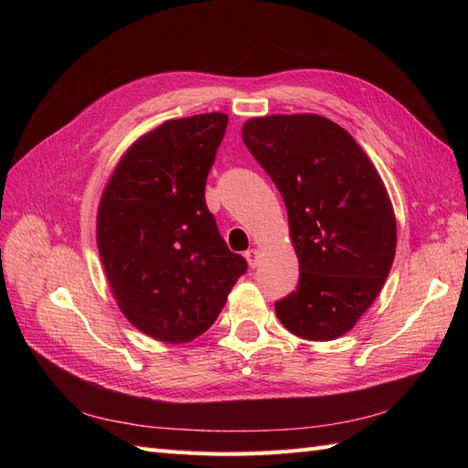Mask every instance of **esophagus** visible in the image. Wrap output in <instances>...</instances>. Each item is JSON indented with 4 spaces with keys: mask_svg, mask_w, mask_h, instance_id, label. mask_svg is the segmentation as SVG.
<instances>
[{
    "mask_svg": "<svg viewBox=\"0 0 468 468\" xmlns=\"http://www.w3.org/2000/svg\"><path fill=\"white\" fill-rule=\"evenodd\" d=\"M246 260L250 267H258L260 265V251L258 250H248L246 251Z\"/></svg>",
    "mask_w": 468,
    "mask_h": 468,
    "instance_id": "esophagus-1",
    "label": "esophagus"
}]
</instances>
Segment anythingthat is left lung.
I'll use <instances>...</instances> for the list:
<instances>
[{
  "instance_id": "8db88e82",
  "label": "left lung",
  "mask_w": 468,
  "mask_h": 468,
  "mask_svg": "<svg viewBox=\"0 0 468 468\" xmlns=\"http://www.w3.org/2000/svg\"><path fill=\"white\" fill-rule=\"evenodd\" d=\"M242 140L287 207L299 256L296 291L275 303L294 335L328 342L373 304L396 251V220L382 179L353 136L320 115H271Z\"/></svg>"
}]
</instances>
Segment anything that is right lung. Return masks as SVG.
<instances>
[{
  "label": "right lung",
  "mask_w": 468,
  "mask_h": 468,
  "mask_svg": "<svg viewBox=\"0 0 468 468\" xmlns=\"http://www.w3.org/2000/svg\"><path fill=\"white\" fill-rule=\"evenodd\" d=\"M226 124L224 112H205L138 138L99 205L97 248L111 291L131 324L160 342L207 332L248 269L205 201Z\"/></svg>",
  "instance_id": "obj_1"
}]
</instances>
